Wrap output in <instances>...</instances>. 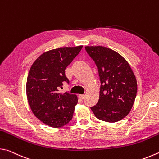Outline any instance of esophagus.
<instances>
[{"label":"esophagus","mask_w":159,"mask_h":159,"mask_svg":"<svg viewBox=\"0 0 159 159\" xmlns=\"http://www.w3.org/2000/svg\"><path fill=\"white\" fill-rule=\"evenodd\" d=\"M79 98L80 99H81V100H83V99L85 98V95H79Z\"/></svg>","instance_id":"1"}]
</instances>
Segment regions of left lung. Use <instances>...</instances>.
<instances>
[{"label": "left lung", "instance_id": "left-lung-1", "mask_svg": "<svg viewBox=\"0 0 159 159\" xmlns=\"http://www.w3.org/2000/svg\"><path fill=\"white\" fill-rule=\"evenodd\" d=\"M95 61L100 80L99 98L90 107L97 118L109 123L119 121L130 111L138 85L130 64L120 54L103 46H86Z\"/></svg>", "mask_w": 159, "mask_h": 159}]
</instances>
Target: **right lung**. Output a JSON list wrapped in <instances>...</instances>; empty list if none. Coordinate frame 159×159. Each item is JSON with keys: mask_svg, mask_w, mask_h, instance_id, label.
Segmentation results:
<instances>
[{"mask_svg": "<svg viewBox=\"0 0 159 159\" xmlns=\"http://www.w3.org/2000/svg\"><path fill=\"white\" fill-rule=\"evenodd\" d=\"M83 46L59 48L43 53L32 64L26 80V95L34 114L45 124L60 128L73 118L76 95L58 92L69 83L65 69Z\"/></svg>", "mask_w": 159, "mask_h": 159, "instance_id": "add662e5", "label": "right lung"}]
</instances>
